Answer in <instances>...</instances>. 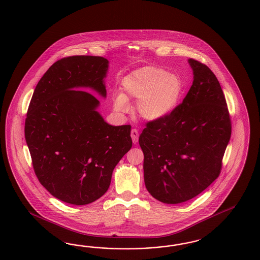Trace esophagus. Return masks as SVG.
<instances>
[{
  "instance_id": "1",
  "label": "esophagus",
  "mask_w": 260,
  "mask_h": 260,
  "mask_svg": "<svg viewBox=\"0 0 260 260\" xmlns=\"http://www.w3.org/2000/svg\"><path fill=\"white\" fill-rule=\"evenodd\" d=\"M131 135H132V139H133V142L136 144L137 142H138V138H139V133H138V131L136 129V128H133L132 129V133H131Z\"/></svg>"
}]
</instances>
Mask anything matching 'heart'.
<instances>
[{"mask_svg": "<svg viewBox=\"0 0 260 260\" xmlns=\"http://www.w3.org/2000/svg\"><path fill=\"white\" fill-rule=\"evenodd\" d=\"M122 86L127 96L137 101L138 114L150 121L162 120L171 114L180 102L184 85L174 73L157 67H145L126 75ZM116 111L125 113L129 104L124 93L114 96Z\"/></svg>", "mask_w": 260, "mask_h": 260, "instance_id": "heart-1", "label": "heart"}]
</instances>
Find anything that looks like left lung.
I'll list each match as a JSON object with an SVG mask.
<instances>
[{
    "mask_svg": "<svg viewBox=\"0 0 260 260\" xmlns=\"http://www.w3.org/2000/svg\"><path fill=\"white\" fill-rule=\"evenodd\" d=\"M188 62L193 82L182 104L167 118L147 122L139 136L146 187L167 204L196 198L218 178L231 136L218 78L206 64Z\"/></svg>",
    "mask_w": 260,
    "mask_h": 260,
    "instance_id": "1",
    "label": "left lung"
}]
</instances>
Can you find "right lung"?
<instances>
[{
  "label": "right lung",
  "instance_id": "1",
  "mask_svg": "<svg viewBox=\"0 0 260 260\" xmlns=\"http://www.w3.org/2000/svg\"><path fill=\"white\" fill-rule=\"evenodd\" d=\"M108 61L70 56L54 62L37 85L25 120V138L40 183L54 198L86 205L103 197L112 172L132 146L131 125H108L99 100L106 95Z\"/></svg>",
  "mask_w": 260,
  "mask_h": 260
}]
</instances>
